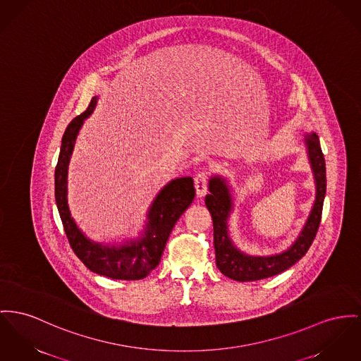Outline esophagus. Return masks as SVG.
<instances>
[{
  "label": "esophagus",
  "instance_id": "esophagus-1",
  "mask_svg": "<svg viewBox=\"0 0 361 361\" xmlns=\"http://www.w3.org/2000/svg\"><path fill=\"white\" fill-rule=\"evenodd\" d=\"M194 188L197 197H204L208 190V172L205 169L200 171L194 178Z\"/></svg>",
  "mask_w": 361,
  "mask_h": 361
}]
</instances>
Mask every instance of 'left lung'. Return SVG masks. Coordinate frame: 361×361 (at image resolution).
Instances as JSON below:
<instances>
[{
    "instance_id": "obj_1",
    "label": "left lung",
    "mask_w": 361,
    "mask_h": 361,
    "mask_svg": "<svg viewBox=\"0 0 361 361\" xmlns=\"http://www.w3.org/2000/svg\"><path fill=\"white\" fill-rule=\"evenodd\" d=\"M310 166L314 180V201L308 219L298 237L286 250L269 256H252L242 252L230 237L228 219L234 211V194L227 178L212 175L208 180L209 194L205 205L214 221V245L216 265L220 272L238 282L260 281L286 271L295 264L310 249L317 233L323 201L326 195V163L316 133H307L304 137Z\"/></svg>"
}]
</instances>
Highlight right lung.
I'll use <instances>...</instances> for the list:
<instances>
[{"instance_id":"1","label":"right lung","mask_w":361,"mask_h":361,"mask_svg":"<svg viewBox=\"0 0 361 361\" xmlns=\"http://www.w3.org/2000/svg\"><path fill=\"white\" fill-rule=\"evenodd\" d=\"M97 101L98 97H93L87 109L68 124L63 135L54 171L56 204L70 245L83 264L98 275L111 279L137 281L149 275L160 263L175 223L194 200V183L192 176L169 180L150 204L144 228L135 238L108 243L87 238L71 216L68 205V167L78 134L85 121L96 109Z\"/></svg>"}]
</instances>
